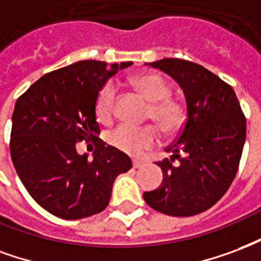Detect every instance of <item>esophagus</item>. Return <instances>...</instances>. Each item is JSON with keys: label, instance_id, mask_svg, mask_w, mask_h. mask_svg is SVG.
<instances>
[{"label": "esophagus", "instance_id": "34e87169", "mask_svg": "<svg viewBox=\"0 0 261 261\" xmlns=\"http://www.w3.org/2000/svg\"><path fill=\"white\" fill-rule=\"evenodd\" d=\"M132 165H133V168H142V167H144V163L143 161H139V160H133L132 161Z\"/></svg>", "mask_w": 261, "mask_h": 261}]
</instances>
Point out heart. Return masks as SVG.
<instances>
[{"label":"heart","mask_w":261,"mask_h":261,"mask_svg":"<svg viewBox=\"0 0 261 261\" xmlns=\"http://www.w3.org/2000/svg\"><path fill=\"white\" fill-rule=\"evenodd\" d=\"M132 85L150 104L149 118L165 135L176 133L185 122V110L179 102L171 100V89L163 77L154 73H144L132 77ZM117 89L111 82L106 83L97 93L94 111L101 122H108L114 115ZM108 143L119 151L139 155L159 142L157 130L151 126L136 128L121 123L108 133Z\"/></svg>","instance_id":"heart-1"}]
</instances>
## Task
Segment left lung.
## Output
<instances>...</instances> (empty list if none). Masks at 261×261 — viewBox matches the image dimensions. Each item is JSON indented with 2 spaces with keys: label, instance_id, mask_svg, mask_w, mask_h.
Returning <instances> with one entry per match:
<instances>
[{
  "label": "left lung",
  "instance_id": "left-lung-1",
  "mask_svg": "<svg viewBox=\"0 0 261 261\" xmlns=\"http://www.w3.org/2000/svg\"><path fill=\"white\" fill-rule=\"evenodd\" d=\"M144 65L160 69L184 91L186 122L157 163L161 185L144 192L151 208L175 217L208 210L225 195L237 175L246 139V119L229 85L195 62L164 58ZM178 164L174 166V159Z\"/></svg>",
  "mask_w": 261,
  "mask_h": 261
}]
</instances>
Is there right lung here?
I'll return each mask as SVG.
<instances>
[{"label":"right lung","instance_id":"1","mask_svg":"<svg viewBox=\"0 0 261 261\" xmlns=\"http://www.w3.org/2000/svg\"><path fill=\"white\" fill-rule=\"evenodd\" d=\"M132 64L79 61L40 77L15 104L13 167L29 195L53 216L79 220L101 213L115 178L132 168L126 154L97 138L94 111L106 82ZM85 138L96 139L93 160L75 150Z\"/></svg>","mask_w":261,"mask_h":261}]
</instances>
